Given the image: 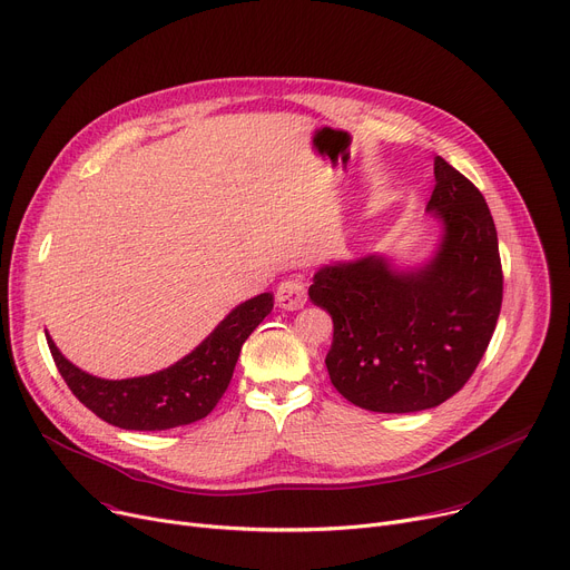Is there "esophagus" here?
<instances>
[{"mask_svg":"<svg viewBox=\"0 0 570 570\" xmlns=\"http://www.w3.org/2000/svg\"><path fill=\"white\" fill-rule=\"evenodd\" d=\"M306 285L301 283L298 278H287L278 285L276 289V304L283 308V311H298L306 306Z\"/></svg>","mask_w":570,"mask_h":570,"instance_id":"34e87169","label":"esophagus"}]
</instances>
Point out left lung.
<instances>
[{"label": "left lung", "instance_id": "8db88e82", "mask_svg": "<svg viewBox=\"0 0 570 570\" xmlns=\"http://www.w3.org/2000/svg\"><path fill=\"white\" fill-rule=\"evenodd\" d=\"M425 209L442 223L428 262L405 272L384 255L333 262L308 289L333 320L331 384L363 410L442 405L472 377L497 326L504 276L481 190L438 156Z\"/></svg>", "mask_w": 570, "mask_h": 570}]
</instances>
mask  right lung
I'll return each mask as SVG.
<instances>
[{"label":"right lung","mask_w":570,"mask_h":570,"mask_svg":"<svg viewBox=\"0 0 570 570\" xmlns=\"http://www.w3.org/2000/svg\"><path fill=\"white\" fill-rule=\"evenodd\" d=\"M272 308V292L244 301L181 361L130 380L94 377L46 338L59 375L98 419L124 430H167L205 419L218 405L246 338Z\"/></svg>","instance_id":"right-lung-1"}]
</instances>
